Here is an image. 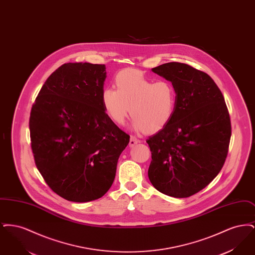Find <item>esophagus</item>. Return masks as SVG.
Here are the masks:
<instances>
[{"mask_svg":"<svg viewBox=\"0 0 255 255\" xmlns=\"http://www.w3.org/2000/svg\"><path fill=\"white\" fill-rule=\"evenodd\" d=\"M139 142V140L135 137V136H133L132 135L131 137H130V142H129V146L130 147H133V146L135 145V144H137Z\"/></svg>","mask_w":255,"mask_h":255,"instance_id":"34e87169","label":"esophagus"}]
</instances>
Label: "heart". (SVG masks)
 Instances as JSON below:
<instances>
[{
    "instance_id": "1",
    "label": "heart",
    "mask_w": 255,
    "mask_h": 255,
    "mask_svg": "<svg viewBox=\"0 0 255 255\" xmlns=\"http://www.w3.org/2000/svg\"><path fill=\"white\" fill-rule=\"evenodd\" d=\"M117 90L105 88L102 103L107 116L123 125L129 115L133 130L158 132L173 119L178 102L174 85L166 80L156 81L136 70H125L116 77Z\"/></svg>"
}]
</instances>
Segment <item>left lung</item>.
<instances>
[{"mask_svg": "<svg viewBox=\"0 0 255 255\" xmlns=\"http://www.w3.org/2000/svg\"><path fill=\"white\" fill-rule=\"evenodd\" d=\"M152 72L174 85L178 102L171 122L146 140L152 154L148 177L159 192L187 198L222 169L231 140L230 114L218 86L206 73L178 62Z\"/></svg>", "mask_w": 255, "mask_h": 255, "instance_id": "obj_1", "label": "left lung"}]
</instances>
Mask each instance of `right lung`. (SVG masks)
Returning a JSON list of instances; mask_svg holds the SVG:
<instances>
[{
    "label": "right lung",
    "instance_id": "1",
    "mask_svg": "<svg viewBox=\"0 0 255 255\" xmlns=\"http://www.w3.org/2000/svg\"><path fill=\"white\" fill-rule=\"evenodd\" d=\"M105 65L67 63L49 75L29 119L37 168L62 198L86 203L112 186L130 135L107 116L102 103Z\"/></svg>",
    "mask_w": 255,
    "mask_h": 255
}]
</instances>
